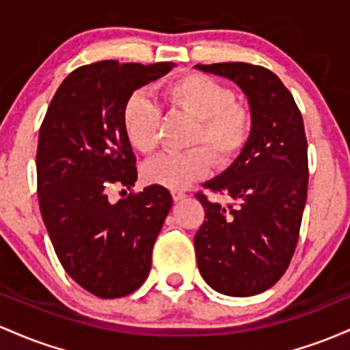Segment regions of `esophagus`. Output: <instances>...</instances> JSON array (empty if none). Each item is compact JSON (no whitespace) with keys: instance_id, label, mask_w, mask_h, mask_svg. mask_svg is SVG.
Listing matches in <instances>:
<instances>
[{"instance_id":"1","label":"esophagus","mask_w":350,"mask_h":350,"mask_svg":"<svg viewBox=\"0 0 350 350\" xmlns=\"http://www.w3.org/2000/svg\"><path fill=\"white\" fill-rule=\"evenodd\" d=\"M172 196H174L175 202H180V200L187 198V193H185V191H182V190H172Z\"/></svg>"}]
</instances>
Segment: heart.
<instances>
[{"label": "heart", "mask_w": 350, "mask_h": 350, "mask_svg": "<svg viewBox=\"0 0 350 350\" xmlns=\"http://www.w3.org/2000/svg\"><path fill=\"white\" fill-rule=\"evenodd\" d=\"M163 97L172 107L195 117L190 144L182 152H165L148 160L142 174L148 183L172 190L187 188L210 172L211 157L218 165H226L243 150L251 133V113L238 104L233 89L203 76L188 74L168 84ZM160 105L145 90H135L125 100L122 127L125 137L135 150L150 154L159 144Z\"/></svg>", "instance_id": "heart-1"}]
</instances>
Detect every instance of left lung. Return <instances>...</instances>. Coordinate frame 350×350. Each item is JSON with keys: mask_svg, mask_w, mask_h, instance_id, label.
<instances>
[{"mask_svg": "<svg viewBox=\"0 0 350 350\" xmlns=\"http://www.w3.org/2000/svg\"><path fill=\"white\" fill-rule=\"evenodd\" d=\"M230 79L250 104L251 133L241 154L205 187L230 203L196 193L205 221L195 234L200 274L226 296L269 289L288 269L308 198V140L299 109L280 77L246 62L196 64Z\"/></svg>", "mask_w": 350, "mask_h": 350, "instance_id": "obj_1", "label": "left lung"}]
</instances>
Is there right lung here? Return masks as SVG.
I'll return each instance as SVG.
<instances>
[{
	"mask_svg": "<svg viewBox=\"0 0 350 350\" xmlns=\"http://www.w3.org/2000/svg\"><path fill=\"white\" fill-rule=\"evenodd\" d=\"M174 66L99 61L77 68L59 85L39 129L42 221L66 273L102 299L144 284L172 208L170 191L160 185L117 203L109 202L107 190H131L137 182L135 155L122 127L125 100Z\"/></svg>",
	"mask_w": 350,
	"mask_h": 350,
	"instance_id": "obj_1",
	"label": "right lung"
}]
</instances>
